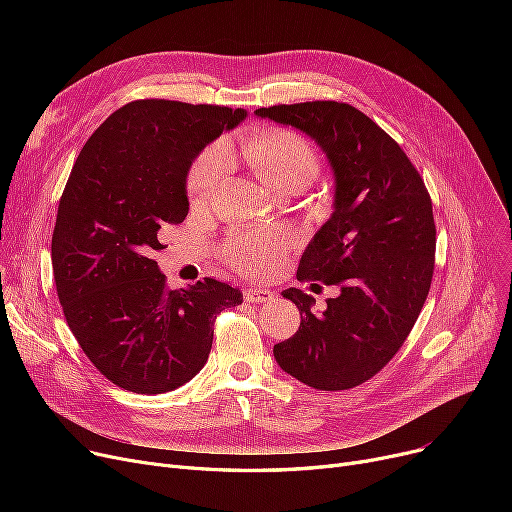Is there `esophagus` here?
<instances>
[{
    "mask_svg": "<svg viewBox=\"0 0 512 512\" xmlns=\"http://www.w3.org/2000/svg\"><path fill=\"white\" fill-rule=\"evenodd\" d=\"M245 301L249 303H270L274 301V292L263 286H249L245 288Z\"/></svg>",
    "mask_w": 512,
    "mask_h": 512,
    "instance_id": "esophagus-1",
    "label": "esophagus"
}]
</instances>
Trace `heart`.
I'll list each match as a JSON object with an SVG mask.
<instances>
[{"instance_id": "1", "label": "heart", "mask_w": 512, "mask_h": 512, "mask_svg": "<svg viewBox=\"0 0 512 512\" xmlns=\"http://www.w3.org/2000/svg\"><path fill=\"white\" fill-rule=\"evenodd\" d=\"M249 164L278 193H294L311 186L319 176L321 159L315 145L292 130L253 132L242 143ZM234 166V149L228 141L207 145L188 172V191L195 203H209L220 193ZM292 247V236L284 228L242 232L230 238L226 259L245 274L274 272Z\"/></svg>"}]
</instances>
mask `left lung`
I'll list each match as a JSON object with an SVG mask.
<instances>
[{
	"mask_svg": "<svg viewBox=\"0 0 512 512\" xmlns=\"http://www.w3.org/2000/svg\"><path fill=\"white\" fill-rule=\"evenodd\" d=\"M255 114L307 132L336 176L334 213L305 249L297 280L336 284L340 294L315 315L311 294L284 290L301 326L274 357L315 390H351L390 363L423 309L436 263L432 197L407 153L353 105L282 103Z\"/></svg>",
	"mask_w": 512,
	"mask_h": 512,
	"instance_id": "obj_1",
	"label": "left lung"
}]
</instances>
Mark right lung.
Listing matches in <instances>:
<instances>
[{"instance_id": "1", "label": "right lung", "mask_w": 512, "mask_h": 512, "mask_svg": "<svg viewBox=\"0 0 512 512\" xmlns=\"http://www.w3.org/2000/svg\"><path fill=\"white\" fill-rule=\"evenodd\" d=\"M245 110L137 99L80 149L58 207L51 263L74 338L112 384L137 394L180 388L205 365L213 321L240 290L203 278L172 290L159 232L188 213L186 174L199 151Z\"/></svg>"}]
</instances>
